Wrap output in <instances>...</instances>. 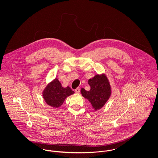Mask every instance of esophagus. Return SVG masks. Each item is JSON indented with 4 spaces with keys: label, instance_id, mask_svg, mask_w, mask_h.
<instances>
[{
    "label": "esophagus",
    "instance_id": "1",
    "mask_svg": "<svg viewBox=\"0 0 158 158\" xmlns=\"http://www.w3.org/2000/svg\"><path fill=\"white\" fill-rule=\"evenodd\" d=\"M75 91L76 93H79L80 92V88H77L75 90Z\"/></svg>",
    "mask_w": 158,
    "mask_h": 158
}]
</instances>
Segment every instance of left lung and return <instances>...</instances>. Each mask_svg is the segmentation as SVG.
<instances>
[{
	"label": "left lung",
	"mask_w": 158,
	"mask_h": 158,
	"mask_svg": "<svg viewBox=\"0 0 158 158\" xmlns=\"http://www.w3.org/2000/svg\"><path fill=\"white\" fill-rule=\"evenodd\" d=\"M90 85L89 91L82 88L81 92L83 97L87 99L95 111L105 105L111 96V89L108 78L104 74L97 75L88 80Z\"/></svg>",
	"instance_id": "1"
}]
</instances>
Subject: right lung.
<instances>
[{
  "instance_id": "add662e5",
  "label": "right lung",
  "mask_w": 158,
  "mask_h": 158,
  "mask_svg": "<svg viewBox=\"0 0 158 158\" xmlns=\"http://www.w3.org/2000/svg\"><path fill=\"white\" fill-rule=\"evenodd\" d=\"M75 92L69 86L63 88L57 79L47 85L43 92L45 102L50 106L58 108L63 104L65 99Z\"/></svg>"
}]
</instances>
